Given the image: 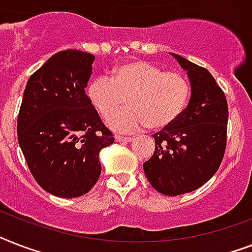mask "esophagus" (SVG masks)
I'll use <instances>...</instances> for the list:
<instances>
[{
    "mask_svg": "<svg viewBox=\"0 0 252 252\" xmlns=\"http://www.w3.org/2000/svg\"><path fill=\"white\" fill-rule=\"evenodd\" d=\"M115 141L129 142L132 141V137H129V136H120V134H116V136H115Z\"/></svg>",
    "mask_w": 252,
    "mask_h": 252,
    "instance_id": "esophagus-1",
    "label": "esophagus"
}]
</instances>
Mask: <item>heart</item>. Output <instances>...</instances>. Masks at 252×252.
I'll return each mask as SVG.
<instances>
[{
    "mask_svg": "<svg viewBox=\"0 0 252 252\" xmlns=\"http://www.w3.org/2000/svg\"><path fill=\"white\" fill-rule=\"evenodd\" d=\"M191 82L179 72H166L149 61L118 65L110 77H95L86 95L102 118L116 112L128 100L131 106L107 119L115 130L132 132L149 126L166 129L180 118L191 96Z\"/></svg>",
    "mask_w": 252,
    "mask_h": 252,
    "instance_id": "1",
    "label": "heart"
}]
</instances>
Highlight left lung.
Instances as JSON below:
<instances>
[{
	"label": "left lung",
	"mask_w": 252,
	"mask_h": 252,
	"mask_svg": "<svg viewBox=\"0 0 252 252\" xmlns=\"http://www.w3.org/2000/svg\"><path fill=\"white\" fill-rule=\"evenodd\" d=\"M187 70L192 94L172 126L153 134L156 149L144 163L158 192L178 196L207 183L219 170L227 141L229 108L222 89L207 69L175 55Z\"/></svg>",
	"instance_id": "obj_1"
}]
</instances>
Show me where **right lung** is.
I'll return each mask as SVG.
<instances>
[{
  "label": "right lung",
  "instance_id": "right-lung-1",
  "mask_svg": "<svg viewBox=\"0 0 252 252\" xmlns=\"http://www.w3.org/2000/svg\"><path fill=\"white\" fill-rule=\"evenodd\" d=\"M91 53L66 49L30 77L18 114V141L30 171L43 189L78 197L98 182L99 152L114 144L85 94Z\"/></svg>",
  "mask_w": 252,
  "mask_h": 252
}]
</instances>
